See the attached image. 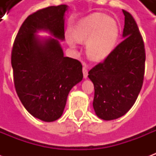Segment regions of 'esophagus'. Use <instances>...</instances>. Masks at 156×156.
Listing matches in <instances>:
<instances>
[{
    "instance_id": "esophagus-1",
    "label": "esophagus",
    "mask_w": 156,
    "mask_h": 156,
    "mask_svg": "<svg viewBox=\"0 0 156 156\" xmlns=\"http://www.w3.org/2000/svg\"><path fill=\"white\" fill-rule=\"evenodd\" d=\"M83 78H88V68H87L86 66H83Z\"/></svg>"
}]
</instances>
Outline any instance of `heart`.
Instances as JSON below:
<instances>
[{"label": "heart", "instance_id": "obj_1", "mask_svg": "<svg viewBox=\"0 0 156 156\" xmlns=\"http://www.w3.org/2000/svg\"><path fill=\"white\" fill-rule=\"evenodd\" d=\"M73 36L66 34V40L72 48L76 40L86 42V54L94 62L105 60L116 47L119 37V27L114 19L103 13H94L83 18L75 26Z\"/></svg>", "mask_w": 156, "mask_h": 156}]
</instances>
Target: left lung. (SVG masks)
<instances>
[{"label": "left lung", "instance_id": "1", "mask_svg": "<svg viewBox=\"0 0 156 156\" xmlns=\"http://www.w3.org/2000/svg\"><path fill=\"white\" fill-rule=\"evenodd\" d=\"M124 41L112 53L88 72L94 86L93 106L104 120L121 117L134 105L143 85L145 51L134 17L123 10Z\"/></svg>", "mask_w": 156, "mask_h": 156}]
</instances>
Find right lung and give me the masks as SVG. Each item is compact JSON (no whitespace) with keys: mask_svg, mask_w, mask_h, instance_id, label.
<instances>
[{"mask_svg":"<svg viewBox=\"0 0 156 156\" xmlns=\"http://www.w3.org/2000/svg\"><path fill=\"white\" fill-rule=\"evenodd\" d=\"M67 10V5L48 6L28 16L12 48L16 94L26 109L45 122L61 117L69 92L83 77L81 62L64 57L58 40L65 38ZM38 30L48 31L56 38H40L35 35Z\"/></svg>","mask_w":156,"mask_h":156,"instance_id":"right-lung-1","label":"right lung"}]
</instances>
